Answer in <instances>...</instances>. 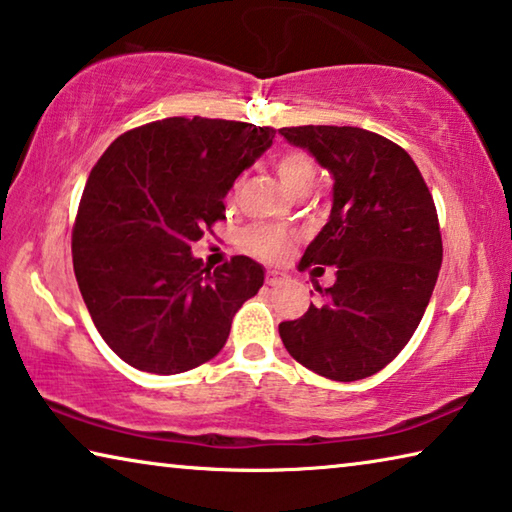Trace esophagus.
<instances>
[{"label": "esophagus", "mask_w": 512, "mask_h": 512, "mask_svg": "<svg viewBox=\"0 0 512 512\" xmlns=\"http://www.w3.org/2000/svg\"><path fill=\"white\" fill-rule=\"evenodd\" d=\"M283 281H286V276H283V274H279V272H267V279H265V283H267V286H270V288H276V286H281V283Z\"/></svg>", "instance_id": "1"}]
</instances>
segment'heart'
Returning <instances> with one entry per match:
<instances>
[{"instance_id":"heart-1","label":"heart","mask_w":512,"mask_h":512,"mask_svg":"<svg viewBox=\"0 0 512 512\" xmlns=\"http://www.w3.org/2000/svg\"><path fill=\"white\" fill-rule=\"evenodd\" d=\"M276 174L288 192L313 190L317 167L313 158L304 152H286L276 158ZM288 245V233L276 226H256L245 233V247L258 256H279Z\"/></svg>"}]
</instances>
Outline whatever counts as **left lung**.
Here are the masks:
<instances>
[{
	"label": "left lung",
	"mask_w": 512,
	"mask_h": 512,
	"mask_svg": "<svg viewBox=\"0 0 512 512\" xmlns=\"http://www.w3.org/2000/svg\"><path fill=\"white\" fill-rule=\"evenodd\" d=\"M333 177L329 222L299 270L333 265L335 283L315 290L279 333L290 356L331 381H358L395 360L429 306L442 265L438 213L420 170L395 142L358 127H283Z\"/></svg>",
	"instance_id": "left-lung-1"
}]
</instances>
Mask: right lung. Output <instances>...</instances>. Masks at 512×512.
Wrapping results in <instances>:
<instances>
[{
  "label": "right lung",
  "mask_w": 512,
  "mask_h": 512,
  "mask_svg": "<svg viewBox=\"0 0 512 512\" xmlns=\"http://www.w3.org/2000/svg\"><path fill=\"white\" fill-rule=\"evenodd\" d=\"M274 129L167 117L122 133L92 167L72 229L81 297L124 363L181 374L217 356L233 315L261 290L247 256L211 267L192 242L224 220V197Z\"/></svg>",
  "instance_id": "obj_1"
}]
</instances>
